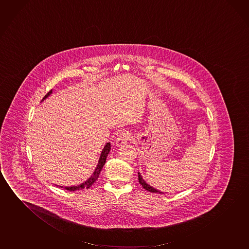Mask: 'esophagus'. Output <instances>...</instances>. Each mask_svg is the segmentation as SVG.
Returning <instances> with one entry per match:
<instances>
[{"mask_svg":"<svg viewBox=\"0 0 249 249\" xmlns=\"http://www.w3.org/2000/svg\"><path fill=\"white\" fill-rule=\"evenodd\" d=\"M130 139V135L127 133H123L122 134H120L116 141H115V145L117 146H122V145L126 144L127 141Z\"/></svg>","mask_w":249,"mask_h":249,"instance_id":"1","label":"esophagus"}]
</instances>
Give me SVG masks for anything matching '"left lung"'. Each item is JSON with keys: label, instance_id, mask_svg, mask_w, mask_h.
<instances>
[{"label": "left lung", "instance_id": "8db88e82", "mask_svg": "<svg viewBox=\"0 0 249 249\" xmlns=\"http://www.w3.org/2000/svg\"><path fill=\"white\" fill-rule=\"evenodd\" d=\"M138 175L139 183L142 184V187L144 188L145 190H146L147 192H153V193H159V194H164L163 192H160V191H159V190L155 189V188L152 187L150 184H147V183L145 182V180L143 179L142 174H141L140 172H138Z\"/></svg>", "mask_w": 249, "mask_h": 249}]
</instances>
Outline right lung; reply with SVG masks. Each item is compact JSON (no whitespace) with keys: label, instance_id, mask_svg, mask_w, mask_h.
Returning a JSON list of instances; mask_svg holds the SVG:
<instances>
[{"label":"right lung","instance_id":"1","mask_svg":"<svg viewBox=\"0 0 249 249\" xmlns=\"http://www.w3.org/2000/svg\"><path fill=\"white\" fill-rule=\"evenodd\" d=\"M53 94V89H51L50 91L46 94V96H44L43 98V102L44 100H46L48 96H50ZM110 152V142H107L104 145V149L102 151V153L100 154L99 160L96 165L95 171L92 173L91 176L88 179L84 181V183L78 184V185H74V186H65V190L70 191V192H75V191H78V190H83V189H89L91 186L92 184L96 182L98 177H99L100 172L102 171V169L104 167V164L106 162V159H107V154ZM58 186V185H57ZM59 187L64 188L63 186H59Z\"/></svg>","mask_w":249,"mask_h":249}]
</instances>
